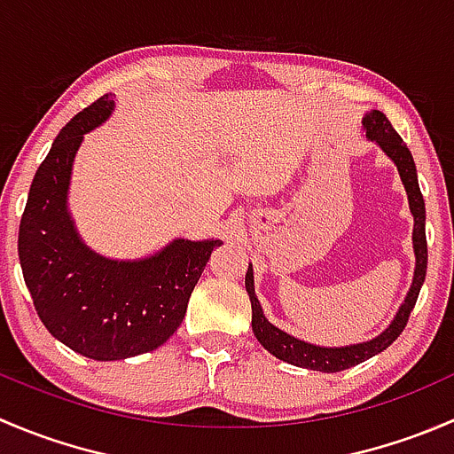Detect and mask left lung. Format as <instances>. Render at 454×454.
Segmentation results:
<instances>
[{
	"instance_id": "obj_1",
	"label": "left lung",
	"mask_w": 454,
	"mask_h": 454,
	"mask_svg": "<svg viewBox=\"0 0 454 454\" xmlns=\"http://www.w3.org/2000/svg\"><path fill=\"white\" fill-rule=\"evenodd\" d=\"M363 129L367 131V140L375 142V145L384 151V155L395 164L402 184H404L406 198H409V208L411 215H413V283H411L409 292H406L404 303L400 305V309H397L384 332H380L378 336L371 338V340L356 342V345L325 347L314 345V342L308 340H301V338L283 332V329H278L277 325H272L265 318L263 308H261L259 299H256L254 294V274L253 263H250L248 272H246V292H248L250 305H253V332L256 340H259L261 345H263V349H268L274 358L283 360V363L287 364H294V367L301 369L336 373V371L356 367V364L378 356L380 351L387 349V347L404 332L406 323H409V316L415 308V301H418L419 296V290H422L424 286L426 263H428V250H426V206L422 191H419L418 168H415L413 155H411L404 140H402L400 136H397V131L393 129L388 118L384 116L382 112H378V109H371V112L364 114Z\"/></svg>"
}]
</instances>
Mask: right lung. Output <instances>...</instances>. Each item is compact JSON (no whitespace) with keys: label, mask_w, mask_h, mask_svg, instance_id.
Returning a JSON list of instances; mask_svg holds the SVG:
<instances>
[{"label":"right lung","mask_w":454,"mask_h":454,"mask_svg":"<svg viewBox=\"0 0 454 454\" xmlns=\"http://www.w3.org/2000/svg\"><path fill=\"white\" fill-rule=\"evenodd\" d=\"M112 96L76 114L36 168L20 223V263L50 333L85 358L125 360L173 336L191 292L222 239L168 241L142 259H109L85 244L67 206L72 167L85 134L114 112Z\"/></svg>","instance_id":"right-lung-1"}]
</instances>
